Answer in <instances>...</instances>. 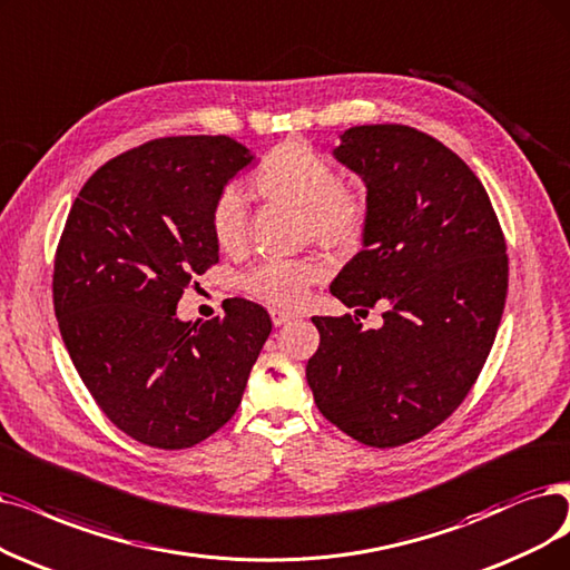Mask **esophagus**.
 Listing matches in <instances>:
<instances>
[{"mask_svg": "<svg viewBox=\"0 0 570 570\" xmlns=\"http://www.w3.org/2000/svg\"><path fill=\"white\" fill-rule=\"evenodd\" d=\"M294 313H289V311H281V308H271V321H273V325L276 327H281V325H287L289 321H294Z\"/></svg>", "mask_w": 570, "mask_h": 570, "instance_id": "obj_1", "label": "esophagus"}]
</instances>
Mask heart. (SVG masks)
Masks as SVG:
<instances>
[{"instance_id":"heart-1","label":"heart","mask_w":570,"mask_h":570,"mask_svg":"<svg viewBox=\"0 0 570 570\" xmlns=\"http://www.w3.org/2000/svg\"><path fill=\"white\" fill-rule=\"evenodd\" d=\"M249 189L262 200L297 208L302 232L327 249H351L367 226V203L338 185V173L325 156L302 140H285L273 147L249 175ZM213 238L224 253H238L247 238V213L238 191L217 196L210 213ZM321 278L311 262L268 259L245 278V287L257 299L273 306H297L308 287Z\"/></svg>"}]
</instances>
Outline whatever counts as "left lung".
I'll return each instance as SVG.
<instances>
[{
    "label": "left lung",
    "instance_id": "obj_1",
    "mask_svg": "<svg viewBox=\"0 0 570 570\" xmlns=\"http://www.w3.org/2000/svg\"><path fill=\"white\" fill-rule=\"evenodd\" d=\"M338 138L334 158L367 187V226L330 289L385 313L379 330L313 315L306 381L327 421L389 449L438 428L480 376L508 297L505 238L482 181L440 140L400 124Z\"/></svg>",
    "mask_w": 570,
    "mask_h": 570
}]
</instances>
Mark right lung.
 I'll return each mask as SVG.
<instances>
[{
	"label": "right lung",
	"instance_id": "obj_1",
	"mask_svg": "<svg viewBox=\"0 0 570 570\" xmlns=\"http://www.w3.org/2000/svg\"><path fill=\"white\" fill-rule=\"evenodd\" d=\"M253 161L226 135L151 140L107 161L67 215L53 266L65 348L107 419L147 446L187 449L229 421L271 334L247 299L206 323L177 317L219 262L215 200Z\"/></svg>",
	"mask_w": 570,
	"mask_h": 570
}]
</instances>
